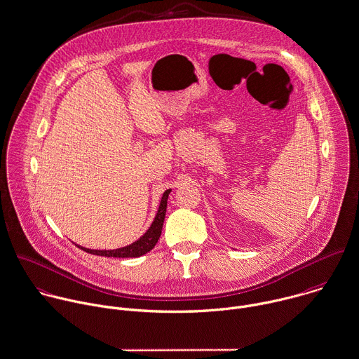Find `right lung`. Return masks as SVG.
<instances>
[{"label": "right lung", "mask_w": 359, "mask_h": 359, "mask_svg": "<svg viewBox=\"0 0 359 359\" xmlns=\"http://www.w3.org/2000/svg\"><path fill=\"white\" fill-rule=\"evenodd\" d=\"M170 192H171V189H167L163 194L160 205H158V210L156 213L153 223L150 224L147 231L140 238L136 239L135 242H132L126 246H122V248H117V249H89V248H85V246H81L76 243L75 245L88 253L97 255V256H106V257H139V256L150 252L161 236V229H163L165 210H167V199H168Z\"/></svg>", "instance_id": "add662e5"}]
</instances>
